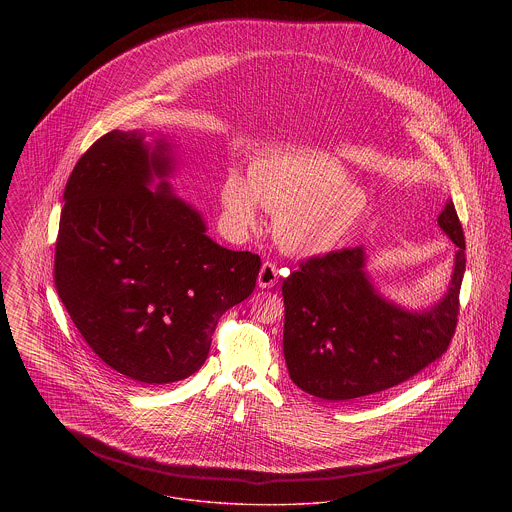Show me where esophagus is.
<instances>
[{"label":"esophagus","mask_w":512,"mask_h":512,"mask_svg":"<svg viewBox=\"0 0 512 512\" xmlns=\"http://www.w3.org/2000/svg\"><path fill=\"white\" fill-rule=\"evenodd\" d=\"M278 284V268L272 262H264L258 274V286L260 288H274Z\"/></svg>","instance_id":"1"}]
</instances>
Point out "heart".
<instances>
[{
    "instance_id": "heart-1",
    "label": "heart",
    "mask_w": 512,
    "mask_h": 512,
    "mask_svg": "<svg viewBox=\"0 0 512 512\" xmlns=\"http://www.w3.org/2000/svg\"><path fill=\"white\" fill-rule=\"evenodd\" d=\"M220 205L236 232L258 224L262 205L276 213L278 244L290 254L315 258L339 248L363 222L368 195L335 159L313 151H280L256 159L250 177L230 167L220 183Z\"/></svg>"
}]
</instances>
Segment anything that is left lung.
<instances>
[{"label":"left lung","mask_w":512,"mask_h":512,"mask_svg":"<svg viewBox=\"0 0 512 512\" xmlns=\"http://www.w3.org/2000/svg\"><path fill=\"white\" fill-rule=\"evenodd\" d=\"M438 224L457 252L447 292L426 309L380 295L361 246L309 258L284 280V357L303 392L351 402L408 380L447 351L465 272V236L451 201Z\"/></svg>","instance_id":"obj_1"}]
</instances>
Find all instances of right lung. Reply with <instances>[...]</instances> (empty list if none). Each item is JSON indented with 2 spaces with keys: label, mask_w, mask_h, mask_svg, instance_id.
Instances as JSON below:
<instances>
[{
  "label": "right lung",
  "mask_w": 512,
  "mask_h": 512,
  "mask_svg": "<svg viewBox=\"0 0 512 512\" xmlns=\"http://www.w3.org/2000/svg\"><path fill=\"white\" fill-rule=\"evenodd\" d=\"M171 144L112 130L65 187L55 286L76 329L112 370L140 384L183 380L209 357L222 313L254 292L260 256L207 236L175 197Z\"/></svg>",
  "instance_id": "add662e5"
}]
</instances>
